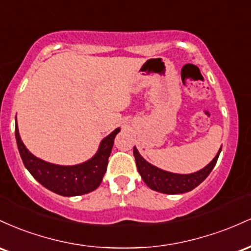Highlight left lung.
<instances>
[{
	"label": "left lung",
	"mask_w": 251,
	"mask_h": 251,
	"mask_svg": "<svg viewBox=\"0 0 251 251\" xmlns=\"http://www.w3.org/2000/svg\"><path fill=\"white\" fill-rule=\"evenodd\" d=\"M221 151L222 147L209 165L205 166L201 171H197L191 174H178L163 171L161 168L146 161L141 156L136 147H134V156L135 161H136L137 171L141 174V178L143 179V181L147 184L149 188L156 191V192L166 194H180L190 192L207 178V176L215 167Z\"/></svg>",
	"instance_id": "obj_1"
}]
</instances>
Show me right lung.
I'll return each mask as SVG.
<instances>
[{
    "instance_id": "right-lung-1",
    "label": "right lung",
    "mask_w": 251,
    "mask_h": 251,
    "mask_svg": "<svg viewBox=\"0 0 251 251\" xmlns=\"http://www.w3.org/2000/svg\"><path fill=\"white\" fill-rule=\"evenodd\" d=\"M120 130V128L115 129L104 137L100 141L97 153L91 159L73 166L55 165L33 155L20 137L18 123L15 126V137L25 167L33 178L47 190L59 196L75 197L92 192L100 186L106 172L114 140Z\"/></svg>"
}]
</instances>
